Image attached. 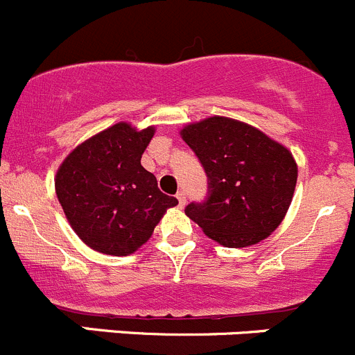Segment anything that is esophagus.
<instances>
[{"label":"esophagus","instance_id":"1","mask_svg":"<svg viewBox=\"0 0 355 355\" xmlns=\"http://www.w3.org/2000/svg\"><path fill=\"white\" fill-rule=\"evenodd\" d=\"M175 198H178V200H180V205H181V207H183V205L187 204V193H184L183 190L178 191V195H175Z\"/></svg>","mask_w":355,"mask_h":355}]
</instances>
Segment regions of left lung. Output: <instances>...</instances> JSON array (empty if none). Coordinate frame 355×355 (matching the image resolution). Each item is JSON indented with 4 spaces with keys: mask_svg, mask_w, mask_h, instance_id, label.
<instances>
[{
    "mask_svg": "<svg viewBox=\"0 0 355 355\" xmlns=\"http://www.w3.org/2000/svg\"><path fill=\"white\" fill-rule=\"evenodd\" d=\"M207 175V197L184 212L226 248L268 237L291 205L298 167L293 155L251 125L212 116L181 130Z\"/></svg>",
    "mask_w": 355,
    "mask_h": 355,
    "instance_id": "8db88e82",
    "label": "left lung"
}]
</instances>
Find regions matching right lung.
I'll list each match as a JSON object with an SVG mask.
<instances>
[{"label":"right lung","instance_id":"add662e5","mask_svg":"<svg viewBox=\"0 0 355 355\" xmlns=\"http://www.w3.org/2000/svg\"><path fill=\"white\" fill-rule=\"evenodd\" d=\"M153 134V127L136 130L120 121L71 151L57 171L55 193L64 214L94 251L130 254L178 204L141 165Z\"/></svg>","mask_w":355,"mask_h":355}]
</instances>
